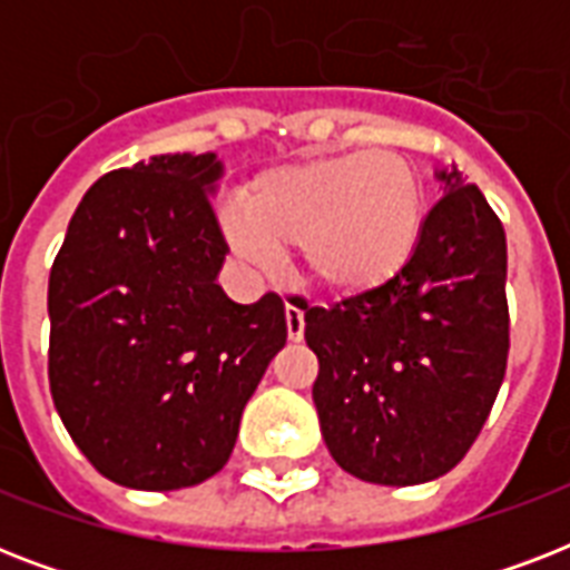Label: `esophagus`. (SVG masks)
<instances>
[{"label": "esophagus", "instance_id": "obj_1", "mask_svg": "<svg viewBox=\"0 0 570 570\" xmlns=\"http://www.w3.org/2000/svg\"><path fill=\"white\" fill-rule=\"evenodd\" d=\"M286 334H289V340L304 337L302 298H289V302H286Z\"/></svg>", "mask_w": 570, "mask_h": 570}]
</instances>
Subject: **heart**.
I'll return each instance as SVG.
<instances>
[{
  "label": "heart",
  "mask_w": 570,
  "mask_h": 570,
  "mask_svg": "<svg viewBox=\"0 0 570 570\" xmlns=\"http://www.w3.org/2000/svg\"><path fill=\"white\" fill-rule=\"evenodd\" d=\"M423 183L390 150L313 156L259 174L224 236L248 266L277 268L302 245L304 272L337 295H364L402 272L423 233Z\"/></svg>",
  "instance_id": "heart-1"
}]
</instances>
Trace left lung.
Here are the masks:
<instances>
[{"label": "left lung", "mask_w": 570, "mask_h": 570, "mask_svg": "<svg viewBox=\"0 0 570 570\" xmlns=\"http://www.w3.org/2000/svg\"><path fill=\"white\" fill-rule=\"evenodd\" d=\"M414 254L373 293L304 311L313 402L340 468L375 485L450 473L482 432L509 357L505 233L485 195L441 168Z\"/></svg>", "instance_id": "8db88e82"}]
</instances>
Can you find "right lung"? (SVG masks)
<instances>
[{
    "mask_svg": "<svg viewBox=\"0 0 570 570\" xmlns=\"http://www.w3.org/2000/svg\"><path fill=\"white\" fill-rule=\"evenodd\" d=\"M215 154H163L85 191L49 272V390L102 476L177 491L227 464L250 393L286 343L284 302L236 304Z\"/></svg>",
    "mask_w": 570,
    "mask_h": 570,
    "instance_id": "add662e5",
    "label": "right lung"
}]
</instances>
